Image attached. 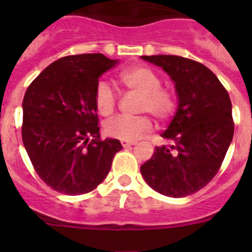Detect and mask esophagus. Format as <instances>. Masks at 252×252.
<instances>
[{"label":"esophagus","mask_w":252,"mask_h":252,"mask_svg":"<svg viewBox=\"0 0 252 252\" xmlns=\"http://www.w3.org/2000/svg\"><path fill=\"white\" fill-rule=\"evenodd\" d=\"M136 142L135 141H127V140H121V145L124 146V148H128V146H132L135 145Z\"/></svg>","instance_id":"1"}]
</instances>
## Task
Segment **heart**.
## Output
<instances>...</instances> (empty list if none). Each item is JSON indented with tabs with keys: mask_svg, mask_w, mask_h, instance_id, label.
Returning a JSON list of instances; mask_svg holds the SVG:
<instances>
[{
	"mask_svg": "<svg viewBox=\"0 0 252 252\" xmlns=\"http://www.w3.org/2000/svg\"><path fill=\"white\" fill-rule=\"evenodd\" d=\"M120 83L130 92L140 95L136 111L149 113L158 121H166L177 110V95L174 91L161 87V77L149 66L139 65L125 69L117 77ZM94 104L99 115H112L117 104V97L110 83L98 81L94 88ZM153 122L148 116L115 117L104 124V132L113 139L135 141L151 130Z\"/></svg>",
	"mask_w": 252,
	"mask_h": 252,
	"instance_id": "obj_1",
	"label": "heart"
}]
</instances>
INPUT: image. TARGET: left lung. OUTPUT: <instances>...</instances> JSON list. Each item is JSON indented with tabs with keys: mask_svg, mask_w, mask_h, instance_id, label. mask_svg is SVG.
I'll use <instances>...</instances> for the list:
<instances>
[{
	"mask_svg": "<svg viewBox=\"0 0 252 252\" xmlns=\"http://www.w3.org/2000/svg\"><path fill=\"white\" fill-rule=\"evenodd\" d=\"M161 66L175 83L178 110L162 133L170 145L155 149L141 165L146 183L166 197H187L215 178L233 137L230 95L206 65L177 55L141 57Z\"/></svg>",
	"mask_w": 252,
	"mask_h": 252,
	"instance_id": "1",
	"label": "left lung"
}]
</instances>
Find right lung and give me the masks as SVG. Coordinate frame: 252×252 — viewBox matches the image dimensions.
<instances>
[{
    "label": "right lung",
    "mask_w": 252,
    "mask_h": 252,
    "mask_svg": "<svg viewBox=\"0 0 252 252\" xmlns=\"http://www.w3.org/2000/svg\"><path fill=\"white\" fill-rule=\"evenodd\" d=\"M117 60L103 54L60 58L46 66L22 101V142L41 180L59 193H90L107 177L119 140L101 139L94 104L98 78Z\"/></svg>",
    "instance_id": "1"
}]
</instances>
